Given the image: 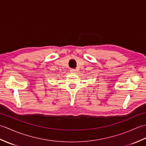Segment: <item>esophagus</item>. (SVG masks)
Masks as SVG:
<instances>
[{"instance_id":"obj_1","label":"esophagus","mask_w":146,"mask_h":146,"mask_svg":"<svg viewBox=\"0 0 146 146\" xmlns=\"http://www.w3.org/2000/svg\"><path fill=\"white\" fill-rule=\"evenodd\" d=\"M70 71H71V72H72V73H75L76 71V70L73 69V68H71V69H70Z\"/></svg>"}]
</instances>
